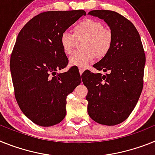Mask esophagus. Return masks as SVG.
<instances>
[{
  "instance_id": "obj_1",
  "label": "esophagus",
  "mask_w": 155,
  "mask_h": 155,
  "mask_svg": "<svg viewBox=\"0 0 155 155\" xmlns=\"http://www.w3.org/2000/svg\"><path fill=\"white\" fill-rule=\"evenodd\" d=\"M79 74H80V75H82V74H83V72H84V71H85V68H80V67H79Z\"/></svg>"
}]
</instances>
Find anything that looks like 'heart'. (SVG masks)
<instances>
[{
	"mask_svg": "<svg viewBox=\"0 0 155 155\" xmlns=\"http://www.w3.org/2000/svg\"><path fill=\"white\" fill-rule=\"evenodd\" d=\"M75 34L64 31L60 36V44L63 51L70 54L76 47V39L85 38L81 45L82 51L75 52L69 58V63L73 66L85 68L96 58H102L109 51L112 36L108 29L104 28L101 21L84 19L76 25Z\"/></svg>",
	"mask_w": 155,
	"mask_h": 155,
	"instance_id": "b5f03b06",
	"label": "heart"
}]
</instances>
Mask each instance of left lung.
Here are the masks:
<instances>
[{"mask_svg":"<svg viewBox=\"0 0 155 155\" xmlns=\"http://www.w3.org/2000/svg\"><path fill=\"white\" fill-rule=\"evenodd\" d=\"M88 15L105 21L112 42L109 51L93 65L105 75L89 70L82 75L88 90L87 111L97 123L115 126L126 120L139 100L146 61L144 51L134 25L120 14L94 10Z\"/></svg>","mask_w":155,"mask_h":155,"instance_id":"left-lung-1","label":"left lung"}]
</instances>
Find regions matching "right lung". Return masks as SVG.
<instances>
[{
	"mask_svg": "<svg viewBox=\"0 0 155 155\" xmlns=\"http://www.w3.org/2000/svg\"><path fill=\"white\" fill-rule=\"evenodd\" d=\"M83 10L51 11L35 16L21 29L10 59L15 96L24 115L35 124L51 126L66 115V98L81 83L60 44V36Z\"/></svg>",
	"mask_w": 155,
	"mask_h": 155,
	"instance_id": "obj_1",
	"label": "right lung"
}]
</instances>
